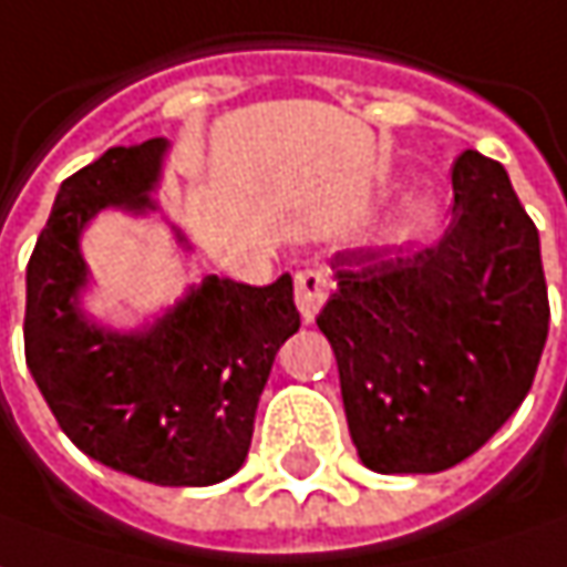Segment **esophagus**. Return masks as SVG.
I'll list each match as a JSON object with an SVG mask.
<instances>
[{
    "mask_svg": "<svg viewBox=\"0 0 567 567\" xmlns=\"http://www.w3.org/2000/svg\"><path fill=\"white\" fill-rule=\"evenodd\" d=\"M327 295H330V282H327L323 269H310L308 266V269L295 272V301H298V310L308 323L320 313Z\"/></svg>",
    "mask_w": 567,
    "mask_h": 567,
    "instance_id": "1",
    "label": "esophagus"
}]
</instances>
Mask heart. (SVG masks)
<instances>
[{
  "mask_svg": "<svg viewBox=\"0 0 567 567\" xmlns=\"http://www.w3.org/2000/svg\"><path fill=\"white\" fill-rule=\"evenodd\" d=\"M425 215H429V203H415V206H412V218H415V221H422Z\"/></svg>",
  "mask_w": 567,
  "mask_h": 567,
  "instance_id": "heart-1",
  "label": "heart"
}]
</instances>
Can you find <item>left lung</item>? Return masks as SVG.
<instances>
[{
	"instance_id": "1",
	"label": "left lung",
	"mask_w": 567,
	"mask_h": 567,
	"mask_svg": "<svg viewBox=\"0 0 567 567\" xmlns=\"http://www.w3.org/2000/svg\"><path fill=\"white\" fill-rule=\"evenodd\" d=\"M451 184L447 235L409 257L336 254L317 317L352 444L386 476L476 454L524 403L549 336L539 231L505 167L463 152Z\"/></svg>"
}]
</instances>
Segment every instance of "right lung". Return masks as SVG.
<instances>
[{
    "instance_id": "1",
    "label": "right lung",
    "mask_w": 567,
    "mask_h": 567,
    "mask_svg": "<svg viewBox=\"0 0 567 567\" xmlns=\"http://www.w3.org/2000/svg\"><path fill=\"white\" fill-rule=\"evenodd\" d=\"M164 148H111L62 181L28 262L24 358L91 460L158 485H215L240 470L276 352L301 327L291 276L266 288L212 276L142 336L87 327L75 308L85 221L104 206H152Z\"/></svg>"
}]
</instances>
